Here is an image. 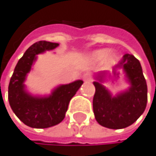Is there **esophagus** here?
Returning <instances> with one entry per match:
<instances>
[{"label": "esophagus", "instance_id": "esophagus-1", "mask_svg": "<svg viewBox=\"0 0 156 156\" xmlns=\"http://www.w3.org/2000/svg\"><path fill=\"white\" fill-rule=\"evenodd\" d=\"M83 79L85 82H90V81H91V76L90 73H85L83 75Z\"/></svg>", "mask_w": 156, "mask_h": 156}]
</instances>
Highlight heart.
Masks as SVG:
<instances>
[{
    "label": "heart",
    "instance_id": "1",
    "mask_svg": "<svg viewBox=\"0 0 156 156\" xmlns=\"http://www.w3.org/2000/svg\"><path fill=\"white\" fill-rule=\"evenodd\" d=\"M108 50H107V49L96 50V51L91 53L90 56V59L92 62H95V63H99V62L104 60V63L106 64L107 66H112L117 64L118 56L115 52L111 51L108 53Z\"/></svg>",
    "mask_w": 156,
    "mask_h": 156
}]
</instances>
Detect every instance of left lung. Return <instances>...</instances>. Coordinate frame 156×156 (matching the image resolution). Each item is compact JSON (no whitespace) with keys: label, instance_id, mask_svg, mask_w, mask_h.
<instances>
[{"label":"left lung","instance_id":"obj_1","mask_svg":"<svg viewBox=\"0 0 156 156\" xmlns=\"http://www.w3.org/2000/svg\"><path fill=\"white\" fill-rule=\"evenodd\" d=\"M129 83V87L112 96L101 84L104 73L97 74L93 85V112L101 126L118 129L133 124L144 112L148 101V87L139 61L132 54H125L119 63Z\"/></svg>","mask_w":156,"mask_h":156}]
</instances>
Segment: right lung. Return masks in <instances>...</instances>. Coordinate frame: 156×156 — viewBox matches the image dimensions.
Listing matches in <instances>:
<instances>
[{
	"instance_id": "obj_1",
	"label": "right lung",
	"mask_w": 156,
	"mask_h": 156,
	"mask_svg": "<svg viewBox=\"0 0 156 156\" xmlns=\"http://www.w3.org/2000/svg\"><path fill=\"white\" fill-rule=\"evenodd\" d=\"M57 43L40 41L33 44L24 52L16 65L8 86V101L13 112L23 124L35 129H45L61 123L68 111L70 99L82 86L77 80L68 85H61L48 96H34L26 90L24 81L37 55L52 50Z\"/></svg>"
}]
</instances>
